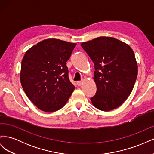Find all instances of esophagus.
Returning <instances> with one entry per match:
<instances>
[{
	"mask_svg": "<svg viewBox=\"0 0 154 154\" xmlns=\"http://www.w3.org/2000/svg\"><path fill=\"white\" fill-rule=\"evenodd\" d=\"M82 83V81H78L76 82V84L78 86H80Z\"/></svg>",
	"mask_w": 154,
	"mask_h": 154,
	"instance_id": "esophagus-1",
	"label": "esophagus"
}]
</instances>
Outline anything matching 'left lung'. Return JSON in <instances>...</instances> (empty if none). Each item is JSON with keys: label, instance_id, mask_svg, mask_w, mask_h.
I'll use <instances>...</instances> for the list:
<instances>
[{"label": "left lung", "instance_id": "left-lung-1", "mask_svg": "<svg viewBox=\"0 0 154 154\" xmlns=\"http://www.w3.org/2000/svg\"><path fill=\"white\" fill-rule=\"evenodd\" d=\"M94 65L97 91L92 105L103 111L118 108L132 92L137 76L133 50L113 37L100 36L81 44Z\"/></svg>", "mask_w": 154, "mask_h": 154}]
</instances>
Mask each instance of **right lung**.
I'll return each instance as SVG.
<instances>
[{"instance_id": "1", "label": "right lung", "mask_w": 154, "mask_h": 154, "mask_svg": "<svg viewBox=\"0 0 154 154\" xmlns=\"http://www.w3.org/2000/svg\"><path fill=\"white\" fill-rule=\"evenodd\" d=\"M76 44L56 38L40 42L22 59L20 79L26 96L45 112L66 105L75 87L70 82L66 62Z\"/></svg>"}]
</instances>
